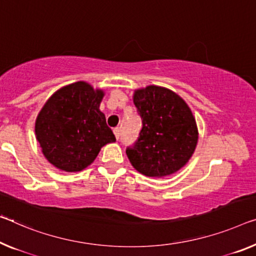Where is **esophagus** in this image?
Here are the masks:
<instances>
[{"instance_id": "34e87169", "label": "esophagus", "mask_w": 256, "mask_h": 256, "mask_svg": "<svg viewBox=\"0 0 256 256\" xmlns=\"http://www.w3.org/2000/svg\"><path fill=\"white\" fill-rule=\"evenodd\" d=\"M113 132H114L116 138L119 140V137H120V129L119 128H114V129H113Z\"/></svg>"}]
</instances>
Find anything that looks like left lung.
I'll use <instances>...</instances> for the list:
<instances>
[{
  "instance_id": "8db88e82",
  "label": "left lung",
  "mask_w": 256,
  "mask_h": 256,
  "mask_svg": "<svg viewBox=\"0 0 256 256\" xmlns=\"http://www.w3.org/2000/svg\"><path fill=\"white\" fill-rule=\"evenodd\" d=\"M132 100L143 127L134 146L126 150L129 161L150 178L174 174L190 160L198 143L190 108L178 94L158 86L135 90Z\"/></svg>"
}]
</instances>
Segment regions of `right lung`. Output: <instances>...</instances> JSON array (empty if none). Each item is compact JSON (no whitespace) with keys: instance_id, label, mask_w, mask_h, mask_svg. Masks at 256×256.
Listing matches in <instances>:
<instances>
[{"instance_id":"1","label":"right lung","mask_w":256,"mask_h":256,"mask_svg":"<svg viewBox=\"0 0 256 256\" xmlns=\"http://www.w3.org/2000/svg\"><path fill=\"white\" fill-rule=\"evenodd\" d=\"M104 92L84 81L60 88L51 96L35 121V135L42 153L60 170L88 167L116 136L100 110Z\"/></svg>"}]
</instances>
